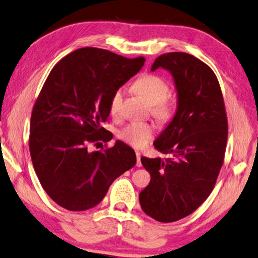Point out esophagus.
<instances>
[{
    "instance_id": "34e87169",
    "label": "esophagus",
    "mask_w": 258,
    "mask_h": 258,
    "mask_svg": "<svg viewBox=\"0 0 258 258\" xmlns=\"http://www.w3.org/2000/svg\"><path fill=\"white\" fill-rule=\"evenodd\" d=\"M136 157H137V164H136V166L137 167H141L142 166V162H141V152H136Z\"/></svg>"
}]
</instances>
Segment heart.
Here are the masks:
<instances>
[{
	"label": "heart",
	"mask_w": 258,
	"mask_h": 258,
	"mask_svg": "<svg viewBox=\"0 0 258 258\" xmlns=\"http://www.w3.org/2000/svg\"><path fill=\"white\" fill-rule=\"evenodd\" d=\"M134 89L152 105L154 115L162 120L170 116L172 108L166 99L169 92V85L164 78L157 75H144L135 82ZM123 94L124 89L120 88L114 91L110 97L109 112L113 115H116L120 112ZM154 133H156V128L153 124L149 122L134 121L121 130L120 137L135 148H143L152 140Z\"/></svg>",
	"instance_id": "b5f03b06"
}]
</instances>
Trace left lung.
Instances as JSON below:
<instances>
[{
  "mask_svg": "<svg viewBox=\"0 0 258 258\" xmlns=\"http://www.w3.org/2000/svg\"><path fill=\"white\" fill-rule=\"evenodd\" d=\"M162 68L173 76L177 107L172 121L153 142L172 158L142 157L151 175L140 194L141 208L160 223H172L192 213L215 187L227 143V116L215 73L187 53L162 54L151 71Z\"/></svg>",
  "mask_w": 258,
  "mask_h": 258,
  "instance_id": "left-lung-1",
  "label": "left lung"
}]
</instances>
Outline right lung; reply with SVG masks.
<instances>
[{
	"label": "right lung",
	"mask_w": 258,
	"mask_h": 258,
	"mask_svg": "<svg viewBox=\"0 0 258 258\" xmlns=\"http://www.w3.org/2000/svg\"><path fill=\"white\" fill-rule=\"evenodd\" d=\"M144 62L85 47L51 69L33 107L29 145L42 188L60 207H96L113 181L136 164L135 151L121 141L104 151H90L89 145L112 140L100 125L109 116L110 97Z\"/></svg>",
	"instance_id": "1"
}]
</instances>
